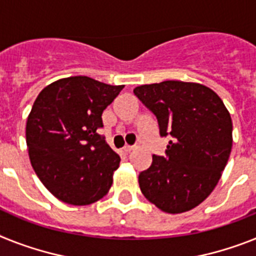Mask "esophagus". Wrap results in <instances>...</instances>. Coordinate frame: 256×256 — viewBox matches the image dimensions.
Segmentation results:
<instances>
[{
	"label": "esophagus",
	"instance_id": "34e87169",
	"mask_svg": "<svg viewBox=\"0 0 256 256\" xmlns=\"http://www.w3.org/2000/svg\"><path fill=\"white\" fill-rule=\"evenodd\" d=\"M132 150H134V147H132V146H124V147L122 148V151H124V154H130Z\"/></svg>",
	"mask_w": 256,
	"mask_h": 256
}]
</instances>
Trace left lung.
Segmentation results:
<instances>
[{"label": "left lung", "instance_id": "1", "mask_svg": "<svg viewBox=\"0 0 256 256\" xmlns=\"http://www.w3.org/2000/svg\"><path fill=\"white\" fill-rule=\"evenodd\" d=\"M134 95L170 136L164 156H152L139 186L161 211L182 214L200 204L218 184L232 151V118L211 88L165 80L139 86Z\"/></svg>", "mask_w": 256, "mask_h": 256}]
</instances>
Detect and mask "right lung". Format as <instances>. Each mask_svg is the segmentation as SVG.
Segmentation results:
<instances>
[{
  "mask_svg": "<svg viewBox=\"0 0 256 256\" xmlns=\"http://www.w3.org/2000/svg\"><path fill=\"white\" fill-rule=\"evenodd\" d=\"M122 88L70 76L38 94L27 118L26 140L36 176L60 200L91 204L110 188L121 158L98 128L104 126L102 112Z\"/></svg>",
  "mask_w": 256,
  "mask_h": 256,
  "instance_id": "add662e5",
  "label": "right lung"
}]
</instances>
